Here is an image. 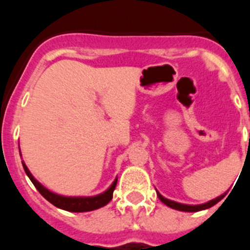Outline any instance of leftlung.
Instances as JSON below:
<instances>
[{
  "mask_svg": "<svg viewBox=\"0 0 250 250\" xmlns=\"http://www.w3.org/2000/svg\"><path fill=\"white\" fill-rule=\"evenodd\" d=\"M156 194H158L159 199L161 200V202L164 203L165 205H167V207L173 208V209H176V210H182V211H199V210H204V209H208V208H211L213 205H215L216 203H219L220 200L223 199L225 196V194H223V195L218 196V198H215V199L210 200V202L208 203H204V204H200V205H187V204H180V203H176V202H173V200H169L167 199V198H164V196L161 195V194H159L158 191H156Z\"/></svg>",
  "mask_w": 250,
  "mask_h": 250,
  "instance_id": "1",
  "label": "left lung"
}]
</instances>
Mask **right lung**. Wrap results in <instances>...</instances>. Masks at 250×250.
Segmentation results:
<instances>
[{"label": "right lung", "instance_id": "right-lung-1", "mask_svg": "<svg viewBox=\"0 0 250 250\" xmlns=\"http://www.w3.org/2000/svg\"><path fill=\"white\" fill-rule=\"evenodd\" d=\"M22 165H23L25 173L27 174V176L30 178L31 182H32V184L36 187L37 190L40 191V194L46 200H48L51 204H54L55 207L60 208V209H63V210L67 211H74V213L95 210V209H99L101 207H105L112 199V193H114V189L116 187V183H118V179H115L114 183H112L111 187L107 190L95 196H86V198H83V196H62L59 195V194L52 193L48 189H46L42 184H40L36 179L32 176V174L30 173V170L27 169V167H26L23 161H22Z\"/></svg>", "mask_w": 250, "mask_h": 250}]
</instances>
